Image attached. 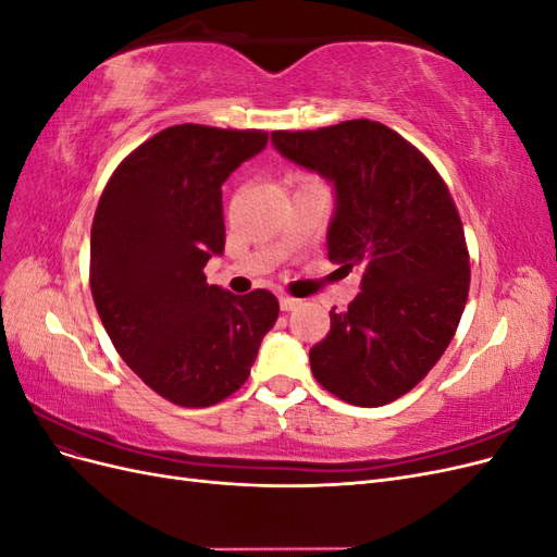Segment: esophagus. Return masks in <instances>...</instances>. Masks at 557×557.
<instances>
[{
    "label": "esophagus",
    "instance_id": "obj_1",
    "mask_svg": "<svg viewBox=\"0 0 557 557\" xmlns=\"http://www.w3.org/2000/svg\"><path fill=\"white\" fill-rule=\"evenodd\" d=\"M278 305L283 311H295L299 307V299H295L290 295H278Z\"/></svg>",
    "mask_w": 557,
    "mask_h": 557
}]
</instances>
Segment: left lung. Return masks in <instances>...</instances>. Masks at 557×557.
<instances>
[{"instance_id":"1","label":"left lung","mask_w":557,"mask_h":557,"mask_svg":"<svg viewBox=\"0 0 557 557\" xmlns=\"http://www.w3.org/2000/svg\"><path fill=\"white\" fill-rule=\"evenodd\" d=\"M272 141L334 183L327 258L362 269V293L330 311L327 336L309 350L311 372L356 407L391 404L440 362L467 305L469 250L448 185L413 144L367 117L278 129Z\"/></svg>"}]
</instances>
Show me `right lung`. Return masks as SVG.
<instances>
[{
    "label": "right lung",
    "instance_id": "right-lung-1",
    "mask_svg": "<svg viewBox=\"0 0 557 557\" xmlns=\"http://www.w3.org/2000/svg\"><path fill=\"white\" fill-rule=\"evenodd\" d=\"M264 129L174 125L115 166L90 232V290L127 367L185 409L213 407L246 383L278 318L269 290L207 283L225 248L223 183L267 146Z\"/></svg>",
    "mask_w": 557,
    "mask_h": 557
}]
</instances>
